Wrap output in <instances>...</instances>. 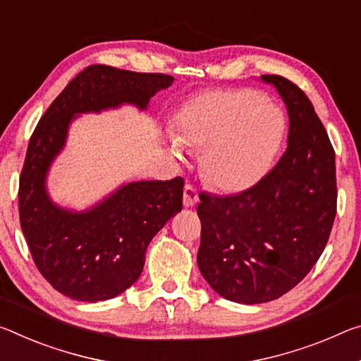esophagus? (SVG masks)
<instances>
[{"instance_id":"34e87169","label":"esophagus","mask_w":361,"mask_h":361,"mask_svg":"<svg viewBox=\"0 0 361 361\" xmlns=\"http://www.w3.org/2000/svg\"><path fill=\"white\" fill-rule=\"evenodd\" d=\"M199 201V194L196 186H192L188 183L183 188V204H185V207H192V205H196Z\"/></svg>"}]
</instances>
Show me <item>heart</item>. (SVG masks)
Instances as JSON below:
<instances>
[{"instance_id": "heart-1", "label": "heart", "mask_w": 361, "mask_h": 361, "mask_svg": "<svg viewBox=\"0 0 361 361\" xmlns=\"http://www.w3.org/2000/svg\"><path fill=\"white\" fill-rule=\"evenodd\" d=\"M284 133L283 114L255 90L214 91L191 101L178 118L176 141L205 147L202 173L223 191H243L270 169ZM178 154V146H171Z\"/></svg>"}]
</instances>
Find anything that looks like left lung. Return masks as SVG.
Wrapping results in <instances>:
<instances>
[{
	"label": "left lung",
	"mask_w": 361,
	"mask_h": 361,
	"mask_svg": "<svg viewBox=\"0 0 361 361\" xmlns=\"http://www.w3.org/2000/svg\"><path fill=\"white\" fill-rule=\"evenodd\" d=\"M262 80L288 109L286 152L254 186L230 196L202 191L197 205L199 270L239 304H263L295 288L323 254L337 210L334 147L310 99L281 75Z\"/></svg>",
	"instance_id": "obj_1"
}]
</instances>
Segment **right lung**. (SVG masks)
Segmentation results:
<instances>
[{
	"mask_svg": "<svg viewBox=\"0 0 361 361\" xmlns=\"http://www.w3.org/2000/svg\"><path fill=\"white\" fill-rule=\"evenodd\" d=\"M173 77L94 64L83 68L39 118L19 180V219L38 271L56 290L83 302L107 300L140 278L151 239L183 207V181L128 183L88 212L57 207L44 178L75 114L123 102L146 109Z\"/></svg>",
	"mask_w": 361,
	"mask_h": 361,
	"instance_id": "obj_1",
	"label": "right lung"
}]
</instances>
